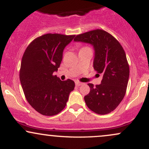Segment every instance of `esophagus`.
I'll return each instance as SVG.
<instances>
[{"label":"esophagus","instance_id":"34e87169","mask_svg":"<svg viewBox=\"0 0 149 149\" xmlns=\"http://www.w3.org/2000/svg\"><path fill=\"white\" fill-rule=\"evenodd\" d=\"M83 85V83H80V82H76V86H80V85Z\"/></svg>","mask_w":149,"mask_h":149}]
</instances>
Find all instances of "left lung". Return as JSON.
<instances>
[{
	"label": "left lung",
	"instance_id": "obj_1",
	"mask_svg": "<svg viewBox=\"0 0 149 149\" xmlns=\"http://www.w3.org/2000/svg\"><path fill=\"white\" fill-rule=\"evenodd\" d=\"M74 40L93 45L94 69L103 76L100 85L88 83L90 91L84 97L87 107L100 115L112 112L123 100L129 80V64L123 47L111 34L99 29L78 34Z\"/></svg>",
	"mask_w": 149,
	"mask_h": 149
}]
</instances>
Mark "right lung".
Wrapping results in <instances>:
<instances>
[{
	"mask_svg": "<svg viewBox=\"0 0 149 149\" xmlns=\"http://www.w3.org/2000/svg\"><path fill=\"white\" fill-rule=\"evenodd\" d=\"M75 35L47 33L36 38L22 59L19 79L27 102L43 116L57 115L64 109L75 83L61 81L56 75L64 47Z\"/></svg>",
	"mask_w": 149,
	"mask_h": 149,
	"instance_id": "add662e5",
	"label": "right lung"
}]
</instances>
